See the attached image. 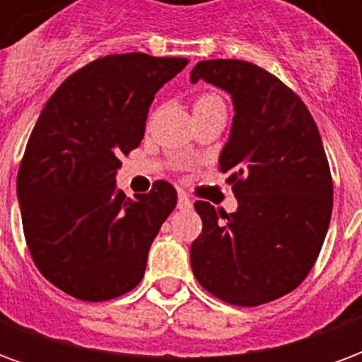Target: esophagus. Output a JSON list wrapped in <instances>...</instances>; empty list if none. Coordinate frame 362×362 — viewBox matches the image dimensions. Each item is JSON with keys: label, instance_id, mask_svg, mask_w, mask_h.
Instances as JSON below:
<instances>
[{"label": "esophagus", "instance_id": "1", "mask_svg": "<svg viewBox=\"0 0 362 362\" xmlns=\"http://www.w3.org/2000/svg\"><path fill=\"white\" fill-rule=\"evenodd\" d=\"M178 209H192V199L186 194H178Z\"/></svg>", "mask_w": 362, "mask_h": 362}]
</instances>
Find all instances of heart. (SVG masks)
<instances>
[{"label": "heart", "instance_id": "heart-1", "mask_svg": "<svg viewBox=\"0 0 362 362\" xmlns=\"http://www.w3.org/2000/svg\"><path fill=\"white\" fill-rule=\"evenodd\" d=\"M211 104H223V103H221L219 96H215V95L197 96L196 103H194V110H196V108H204V106H211Z\"/></svg>", "mask_w": 362, "mask_h": 362}]
</instances>
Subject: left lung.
Here are the masks:
<instances>
[{
  "mask_svg": "<svg viewBox=\"0 0 362 362\" xmlns=\"http://www.w3.org/2000/svg\"><path fill=\"white\" fill-rule=\"evenodd\" d=\"M227 90L235 118L219 170L238 209L196 202L204 228L189 248L199 285L236 306L295 291L326 238L334 182L316 122L300 96L243 59H205L189 75Z\"/></svg>",
  "mask_w": 362,
  "mask_h": 362,
  "instance_id": "1",
  "label": "left lung"
}]
</instances>
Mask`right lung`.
Segmentation results:
<instances>
[{
	"label": "right lung",
	"mask_w": 362,
	"mask_h": 362,
	"mask_svg": "<svg viewBox=\"0 0 362 362\" xmlns=\"http://www.w3.org/2000/svg\"><path fill=\"white\" fill-rule=\"evenodd\" d=\"M186 66V58L112 54L69 75L44 104L17 197L35 266L67 295L100 303L143 279L176 189L158 180L129 199L116 189V173L141 143L155 93Z\"/></svg>",
	"instance_id": "right-lung-1"
}]
</instances>
